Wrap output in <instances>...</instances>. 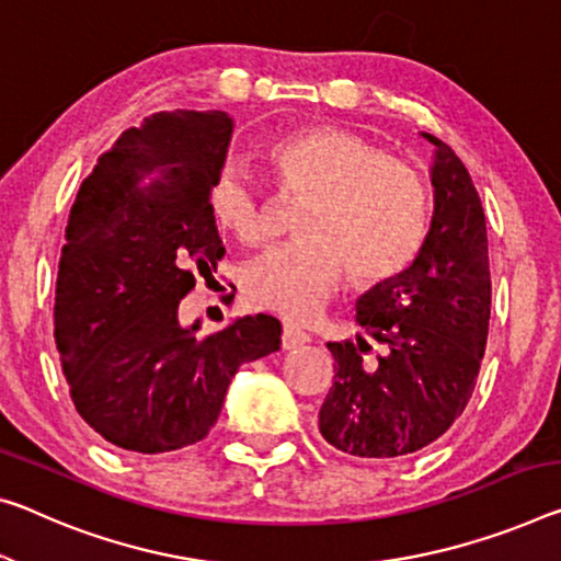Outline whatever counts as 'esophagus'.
Returning a JSON list of instances; mask_svg holds the SVG:
<instances>
[{
	"instance_id": "esophagus-1",
	"label": "esophagus",
	"mask_w": 561,
	"mask_h": 561,
	"mask_svg": "<svg viewBox=\"0 0 561 561\" xmlns=\"http://www.w3.org/2000/svg\"><path fill=\"white\" fill-rule=\"evenodd\" d=\"M309 342V334L305 332V329H299L297 324H284L282 327V346L284 350H295V346H301Z\"/></svg>"
}]
</instances>
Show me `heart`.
<instances>
[{
	"mask_svg": "<svg viewBox=\"0 0 561 561\" xmlns=\"http://www.w3.org/2000/svg\"><path fill=\"white\" fill-rule=\"evenodd\" d=\"M284 199H305L299 239L274 247L247 266L249 305L307 319L344 277L381 287L414 264L430 234L432 192L420 169L389 157L375 141L340 127H307L266 149ZM207 209L239 244L262 247L270 219L262 190L239 164H221L207 184Z\"/></svg>",
	"mask_w": 561,
	"mask_h": 561,
	"instance_id": "obj_1",
	"label": "heart"
}]
</instances>
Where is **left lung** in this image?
<instances>
[{"label": "left lung", "instance_id": "left-lung-1", "mask_svg": "<svg viewBox=\"0 0 561 561\" xmlns=\"http://www.w3.org/2000/svg\"><path fill=\"white\" fill-rule=\"evenodd\" d=\"M434 217L414 264L357 305L371 346L329 342L332 389L319 409V432L334 449L364 459H399L439 439L465 412L484 357L492 274L486 221L467 167L434 135Z\"/></svg>", "mask_w": 561, "mask_h": 561}]
</instances>
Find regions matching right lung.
Segmentation results:
<instances>
[{
  "instance_id": "obj_1",
  "label": "right lung",
  "mask_w": 561,
  "mask_h": 561,
  "mask_svg": "<svg viewBox=\"0 0 561 561\" xmlns=\"http://www.w3.org/2000/svg\"><path fill=\"white\" fill-rule=\"evenodd\" d=\"M229 137L225 112H157L122 131L69 211L55 295L61 371L79 416L122 449L202 442L239 364L279 350L270 314L209 334L176 319L225 256L207 184Z\"/></svg>"
}]
</instances>
